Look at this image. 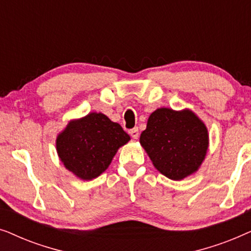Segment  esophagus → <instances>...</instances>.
I'll return each mask as SVG.
<instances>
[{"label":"esophagus","mask_w":251,"mask_h":251,"mask_svg":"<svg viewBox=\"0 0 251 251\" xmlns=\"http://www.w3.org/2000/svg\"><path fill=\"white\" fill-rule=\"evenodd\" d=\"M129 135L131 136L133 139H138V137H139L138 128H133V129H131V130H129Z\"/></svg>","instance_id":"1"}]
</instances>
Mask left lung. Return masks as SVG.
Segmentation results:
<instances>
[{
    "mask_svg": "<svg viewBox=\"0 0 251 251\" xmlns=\"http://www.w3.org/2000/svg\"><path fill=\"white\" fill-rule=\"evenodd\" d=\"M154 167L173 180L195 173L208 150V130L193 112L159 108L140 135Z\"/></svg>",
    "mask_w": 251,
    "mask_h": 251,
    "instance_id": "left-lung-1",
    "label": "left lung"
}]
</instances>
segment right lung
<instances>
[{
  "mask_svg": "<svg viewBox=\"0 0 251 251\" xmlns=\"http://www.w3.org/2000/svg\"><path fill=\"white\" fill-rule=\"evenodd\" d=\"M129 140L119 123L101 113H90L68 123L56 145L66 169L81 179L90 180L107 169L119 147Z\"/></svg>",
  "mask_w": 251,
  "mask_h": 251,
  "instance_id": "obj_1",
  "label": "right lung"
}]
</instances>
